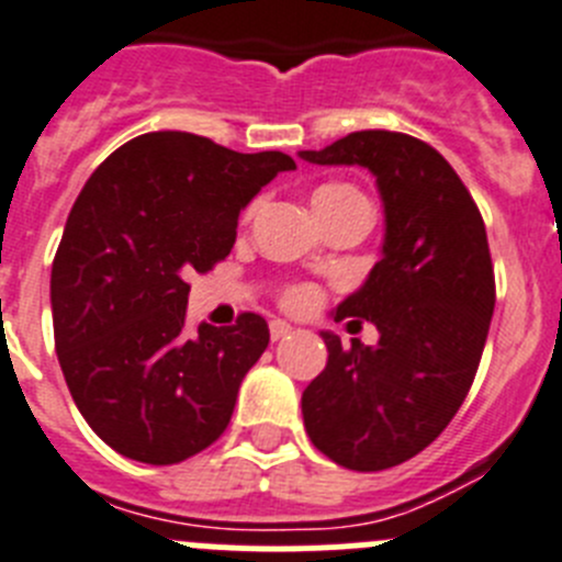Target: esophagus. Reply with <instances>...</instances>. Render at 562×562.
Wrapping results in <instances>:
<instances>
[{
	"label": "esophagus",
	"mask_w": 562,
	"mask_h": 562,
	"mask_svg": "<svg viewBox=\"0 0 562 562\" xmlns=\"http://www.w3.org/2000/svg\"><path fill=\"white\" fill-rule=\"evenodd\" d=\"M269 333H271V340H282L293 333V327L288 322H282V318H274V322L269 324Z\"/></svg>",
	"instance_id": "esophagus-1"
}]
</instances>
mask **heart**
<instances>
[{"mask_svg": "<svg viewBox=\"0 0 562 562\" xmlns=\"http://www.w3.org/2000/svg\"><path fill=\"white\" fill-rule=\"evenodd\" d=\"M349 204H369V199L358 188L346 186V182H327V186H322L313 193V207H316V213H329V210L349 207ZM285 302L291 307H307L313 302V291L311 288H293V291H288Z\"/></svg>", "mask_w": 562, "mask_h": 562, "instance_id": "1", "label": "heart"}]
</instances>
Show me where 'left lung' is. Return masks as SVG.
<instances>
[{
  "label": "left lung",
  "instance_id": "left-lung-1",
  "mask_svg": "<svg viewBox=\"0 0 562 562\" xmlns=\"http://www.w3.org/2000/svg\"><path fill=\"white\" fill-rule=\"evenodd\" d=\"M299 157L369 169L385 210L382 257L335 311L380 340L322 333L329 358L302 393L305 429L344 469H391L447 429L474 382L496 305L485 224L443 155L413 135L360 130Z\"/></svg>",
  "mask_w": 562,
  "mask_h": 562
}]
</instances>
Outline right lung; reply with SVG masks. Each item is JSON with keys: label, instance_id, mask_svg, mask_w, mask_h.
<instances>
[{"label": "right lung", "instance_id": "1", "mask_svg": "<svg viewBox=\"0 0 562 562\" xmlns=\"http://www.w3.org/2000/svg\"><path fill=\"white\" fill-rule=\"evenodd\" d=\"M296 162L193 133H146L99 166L52 263V324L77 411L119 454L171 465L233 418L269 324L186 327L188 277L229 255L240 210Z\"/></svg>", "mask_w": 562, "mask_h": 562}]
</instances>
